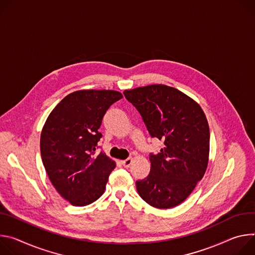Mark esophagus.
Returning a JSON list of instances; mask_svg holds the SVG:
<instances>
[{
  "label": "esophagus",
  "instance_id": "34e87169",
  "mask_svg": "<svg viewBox=\"0 0 255 255\" xmlns=\"http://www.w3.org/2000/svg\"><path fill=\"white\" fill-rule=\"evenodd\" d=\"M131 163H132V158H128V159L122 161V164H123L124 167H126V168H128Z\"/></svg>",
  "mask_w": 255,
  "mask_h": 255
}]
</instances>
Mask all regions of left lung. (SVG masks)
<instances>
[{
	"label": "left lung",
	"mask_w": 255,
	"mask_h": 255,
	"mask_svg": "<svg viewBox=\"0 0 255 255\" xmlns=\"http://www.w3.org/2000/svg\"><path fill=\"white\" fill-rule=\"evenodd\" d=\"M139 112L152 137L164 142L150 154V174L135 182L150 206L170 209L184 202L208 167L210 128L201 106L166 85H149L124 92Z\"/></svg>",
	"instance_id": "8db88e82"
}]
</instances>
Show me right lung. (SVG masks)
<instances>
[{"label":"right lung","instance_id":"obj_1","mask_svg":"<svg viewBox=\"0 0 255 255\" xmlns=\"http://www.w3.org/2000/svg\"><path fill=\"white\" fill-rule=\"evenodd\" d=\"M123 98L113 90H80L67 95L48 116L40 135V153L48 178L76 207L97 201L116 168L105 153H96L106 110Z\"/></svg>","mask_w":255,"mask_h":255}]
</instances>
